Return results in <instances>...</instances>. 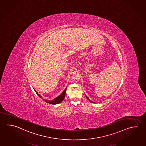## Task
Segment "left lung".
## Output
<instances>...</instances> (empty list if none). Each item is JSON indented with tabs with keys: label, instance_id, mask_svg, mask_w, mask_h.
Masks as SVG:
<instances>
[{
	"label": "left lung",
	"instance_id": "1",
	"mask_svg": "<svg viewBox=\"0 0 146 146\" xmlns=\"http://www.w3.org/2000/svg\"><path fill=\"white\" fill-rule=\"evenodd\" d=\"M86 98H87V99H88V100H89V101H90V102H91V101H90V100H89V98H88V97H87V96H86Z\"/></svg>",
	"mask_w": 146,
	"mask_h": 146
}]
</instances>
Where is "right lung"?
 Masks as SVG:
<instances>
[{
    "mask_svg": "<svg viewBox=\"0 0 146 146\" xmlns=\"http://www.w3.org/2000/svg\"><path fill=\"white\" fill-rule=\"evenodd\" d=\"M66 88L65 89V90L63 91V92L62 93V94H61L59 96H58L57 98H55V99L54 100H52V101H47L46 100L44 99V100H45V102H47V103H50V104H59V103H60L61 102H62V101H63V99H64V97H65V96H66ZM36 94L38 95V96L40 98H41V96L40 95H39L38 94V93L36 92Z\"/></svg>",
    "mask_w": 146,
    "mask_h": 146,
    "instance_id": "right-lung-1",
    "label": "right lung"
}]
</instances>
